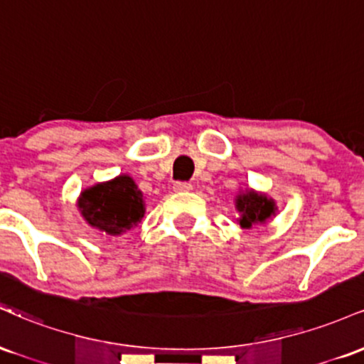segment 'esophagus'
I'll use <instances>...</instances> for the list:
<instances>
[{
    "label": "esophagus",
    "mask_w": 364,
    "mask_h": 364,
    "mask_svg": "<svg viewBox=\"0 0 364 364\" xmlns=\"http://www.w3.org/2000/svg\"><path fill=\"white\" fill-rule=\"evenodd\" d=\"M174 191H179V193H186V191H191L190 183H174Z\"/></svg>",
    "instance_id": "34e87169"
}]
</instances>
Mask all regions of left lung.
<instances>
[{"instance_id": "1", "label": "left lung", "mask_w": 364, "mask_h": 364, "mask_svg": "<svg viewBox=\"0 0 364 364\" xmlns=\"http://www.w3.org/2000/svg\"><path fill=\"white\" fill-rule=\"evenodd\" d=\"M235 207L237 210V224L243 229H252L255 225L265 224L277 214V203L272 196L253 188H245L235 196Z\"/></svg>"}]
</instances>
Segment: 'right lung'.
<instances>
[{"label":"right lung","instance_id":"right-lung-1","mask_svg":"<svg viewBox=\"0 0 364 364\" xmlns=\"http://www.w3.org/2000/svg\"><path fill=\"white\" fill-rule=\"evenodd\" d=\"M77 207L90 228L107 236H123L135 229L145 215L144 193L128 174L82 190Z\"/></svg>","mask_w":364,"mask_h":364}]
</instances>
